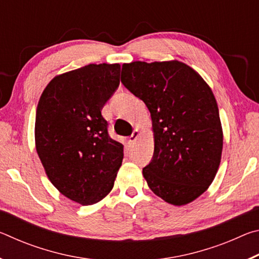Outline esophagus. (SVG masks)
Masks as SVG:
<instances>
[{
	"mask_svg": "<svg viewBox=\"0 0 259 259\" xmlns=\"http://www.w3.org/2000/svg\"><path fill=\"white\" fill-rule=\"evenodd\" d=\"M139 136H140L139 130H138V129H135V130H134V133H133V135H131L130 137H129V142H130V143H135L136 140L138 139Z\"/></svg>",
	"mask_w": 259,
	"mask_h": 259,
	"instance_id": "obj_1",
	"label": "esophagus"
}]
</instances>
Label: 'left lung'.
I'll return each mask as SVG.
<instances>
[{"label":"left lung","instance_id":"1","mask_svg":"<svg viewBox=\"0 0 259 259\" xmlns=\"http://www.w3.org/2000/svg\"><path fill=\"white\" fill-rule=\"evenodd\" d=\"M121 82L151 113L154 154L143 169L148 187L174 205L192 202L221 163L223 130L211 89L178 60L123 64Z\"/></svg>","mask_w":259,"mask_h":259}]
</instances>
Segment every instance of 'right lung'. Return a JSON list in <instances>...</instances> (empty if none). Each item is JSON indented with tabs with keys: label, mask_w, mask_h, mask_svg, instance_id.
Masks as SVG:
<instances>
[{
	"label": "right lung",
	"mask_w": 259,
	"mask_h": 259,
	"mask_svg": "<svg viewBox=\"0 0 259 259\" xmlns=\"http://www.w3.org/2000/svg\"><path fill=\"white\" fill-rule=\"evenodd\" d=\"M119 64H90L52 78L38 100L35 145L57 190L89 205L114 186L123 145L109 137L102 109L120 84Z\"/></svg>",
	"instance_id": "right-lung-1"
}]
</instances>
